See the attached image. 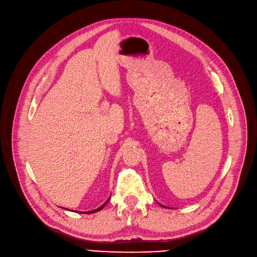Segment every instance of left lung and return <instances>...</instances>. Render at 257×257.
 I'll use <instances>...</instances> for the list:
<instances>
[{
	"label": "left lung",
	"mask_w": 257,
	"mask_h": 257,
	"mask_svg": "<svg viewBox=\"0 0 257 257\" xmlns=\"http://www.w3.org/2000/svg\"><path fill=\"white\" fill-rule=\"evenodd\" d=\"M157 203H158V204H159L160 206H163V207H165V208H170V207H168V206H165V205H163V204H160V203H159V202H157Z\"/></svg>",
	"instance_id": "8db88e82"
}]
</instances>
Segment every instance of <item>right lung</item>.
<instances>
[{
    "mask_svg": "<svg viewBox=\"0 0 257 257\" xmlns=\"http://www.w3.org/2000/svg\"><path fill=\"white\" fill-rule=\"evenodd\" d=\"M109 199H110V197L106 200L105 203H103V204H102L100 207H98V208H96V209H92V210H89V211H77V210H71V211L80 212V213H93V212H97V211H100V210H102V209L105 207V205L108 203V201H109ZM66 210H69V209H66Z\"/></svg>",
    "mask_w": 257,
    "mask_h": 257,
    "instance_id": "1",
    "label": "right lung"
}]
</instances>
